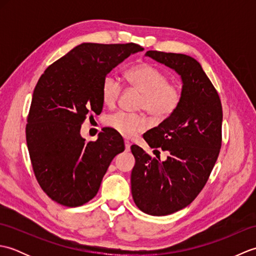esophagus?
Wrapping results in <instances>:
<instances>
[{
	"label": "esophagus",
	"mask_w": 256,
	"mask_h": 256,
	"mask_svg": "<svg viewBox=\"0 0 256 256\" xmlns=\"http://www.w3.org/2000/svg\"><path fill=\"white\" fill-rule=\"evenodd\" d=\"M124 144H125V150H126V152L131 150V143H130L128 140H125Z\"/></svg>",
	"instance_id": "1"
}]
</instances>
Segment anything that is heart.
<instances>
[{"mask_svg":"<svg viewBox=\"0 0 256 256\" xmlns=\"http://www.w3.org/2000/svg\"><path fill=\"white\" fill-rule=\"evenodd\" d=\"M126 79L134 88L143 94L140 108L148 111L157 120H165L177 110L182 94L178 86L168 82L167 74L148 64H138L126 72ZM123 86L114 74H106L101 84V98L108 106L116 103ZM108 128L124 138H133L148 126L142 114L118 111L111 114L106 121Z\"/></svg>","mask_w":256,"mask_h":256,"instance_id":"heart-1","label":"heart"}]
</instances>
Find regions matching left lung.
<instances>
[{"label": "left lung", "mask_w": 256, "mask_h": 256, "mask_svg": "<svg viewBox=\"0 0 256 256\" xmlns=\"http://www.w3.org/2000/svg\"><path fill=\"white\" fill-rule=\"evenodd\" d=\"M145 56L180 76L182 102L170 116L143 138L150 148L167 150L166 160L152 158L131 146L134 202L150 216H167L186 208L208 180L221 148L222 106L201 64L184 54L146 52Z\"/></svg>", "instance_id": "left-lung-1"}]
</instances>
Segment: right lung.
Instances as JSON below:
<instances>
[{
  "mask_svg": "<svg viewBox=\"0 0 256 256\" xmlns=\"http://www.w3.org/2000/svg\"><path fill=\"white\" fill-rule=\"evenodd\" d=\"M142 50L133 42H82L40 76L27 118L26 142L37 182L56 202L78 206L90 201L112 160L124 150L123 138L114 130L86 142L80 128L86 116L102 111L103 78Z\"/></svg>",
  "mask_w": 256,
  "mask_h": 256,
  "instance_id": "right-lung-1",
  "label": "right lung"
}]
</instances>
